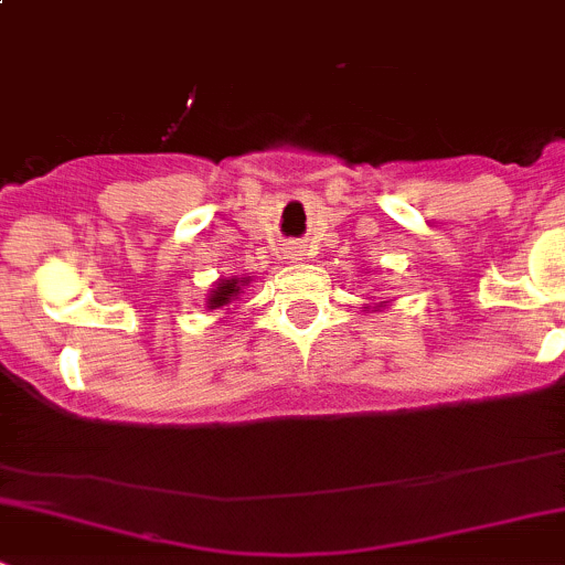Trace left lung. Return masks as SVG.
Listing matches in <instances>:
<instances>
[{"instance_id":"1","label":"left lung","mask_w":565,"mask_h":565,"mask_svg":"<svg viewBox=\"0 0 565 565\" xmlns=\"http://www.w3.org/2000/svg\"><path fill=\"white\" fill-rule=\"evenodd\" d=\"M377 307H383V305H375V307H372V310H377ZM367 310H370V307H367Z\"/></svg>"}]
</instances>
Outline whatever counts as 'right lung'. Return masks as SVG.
Masks as SVG:
<instances>
[{"instance_id":"obj_1","label":"right lung","mask_w":565,"mask_h":565,"mask_svg":"<svg viewBox=\"0 0 565 565\" xmlns=\"http://www.w3.org/2000/svg\"><path fill=\"white\" fill-rule=\"evenodd\" d=\"M247 282H249L247 277H228V280H220L212 288V294H209L206 307H209V310H220V307L231 305V301H234L236 296L242 294V288Z\"/></svg>"}]
</instances>
